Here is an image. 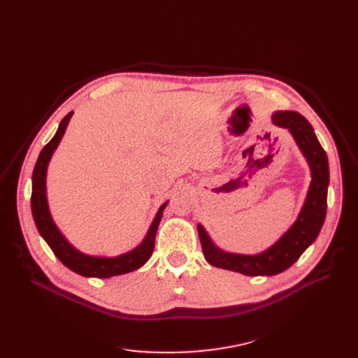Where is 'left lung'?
<instances>
[{
    "label": "left lung",
    "mask_w": 358,
    "mask_h": 358,
    "mask_svg": "<svg viewBox=\"0 0 358 358\" xmlns=\"http://www.w3.org/2000/svg\"><path fill=\"white\" fill-rule=\"evenodd\" d=\"M271 120L275 126L285 127L290 131L310 168L312 181L305 203L294 223L270 248L252 255L234 254L220 250L215 245V242L201 224H197L203 254L209 264L251 277L275 275L294 264L299 257L317 238L327 216L329 165L325 150L319 143L313 127L297 111H275L273 113Z\"/></svg>",
    "instance_id": "left-lung-1"
}]
</instances>
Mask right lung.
I'll return each instance as SVG.
<instances>
[{"label": "right lung", "instance_id": "obj_1", "mask_svg": "<svg viewBox=\"0 0 358 358\" xmlns=\"http://www.w3.org/2000/svg\"><path fill=\"white\" fill-rule=\"evenodd\" d=\"M72 115L73 111L68 113V115L62 119L55 136L42 149V152L39 158H37V162L33 169L31 213H33L36 228L42 235V238L46 241L53 254L59 258L62 264L80 275L108 278L113 275H120V274L135 271L141 268L154 252L157 231L168 201H165L158 209L152 223H150V227L146 232V236L143 238V241L139 243V245L131 251H127L117 257H96V255H88L78 251L77 248L71 245L69 241L64 236V234L59 231L58 227H56V223L52 219L48 196H46L48 165L50 162V158L56 150V148H58L61 139L64 138V134Z\"/></svg>", "mask_w": 358, "mask_h": 358}]
</instances>
